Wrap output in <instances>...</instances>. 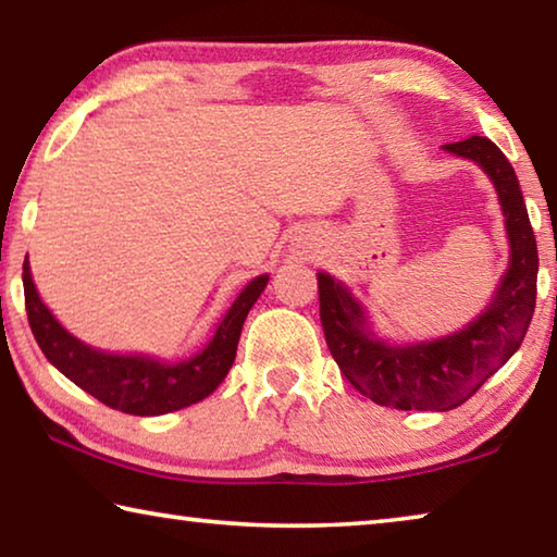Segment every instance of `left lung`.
<instances>
[{
	"mask_svg": "<svg viewBox=\"0 0 557 557\" xmlns=\"http://www.w3.org/2000/svg\"><path fill=\"white\" fill-rule=\"evenodd\" d=\"M445 149L474 159L492 176L511 243V265L476 322L440 342L388 346L373 338L363 309L338 282L324 272L317 275L319 317L338 369L366 398L398 410L445 412L467 403L523 344L535 309L539 248L511 162L492 139L479 135Z\"/></svg>",
	"mask_w": 557,
	"mask_h": 557,
	"instance_id": "1",
	"label": "left lung"
}]
</instances>
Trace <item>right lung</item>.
Instances as JSON below:
<instances>
[{
	"label": "right lung",
	"instance_id": "obj_1",
	"mask_svg": "<svg viewBox=\"0 0 557 557\" xmlns=\"http://www.w3.org/2000/svg\"><path fill=\"white\" fill-rule=\"evenodd\" d=\"M22 280L26 317L44 356L78 388L127 414H164L199 403L219 388L235 361L245 317L268 285V275L252 280L215 329L213 342L188 361L169 366L143 356L102 354L81 344L44 307L26 260Z\"/></svg>",
	"mask_w": 557,
	"mask_h": 557
}]
</instances>
